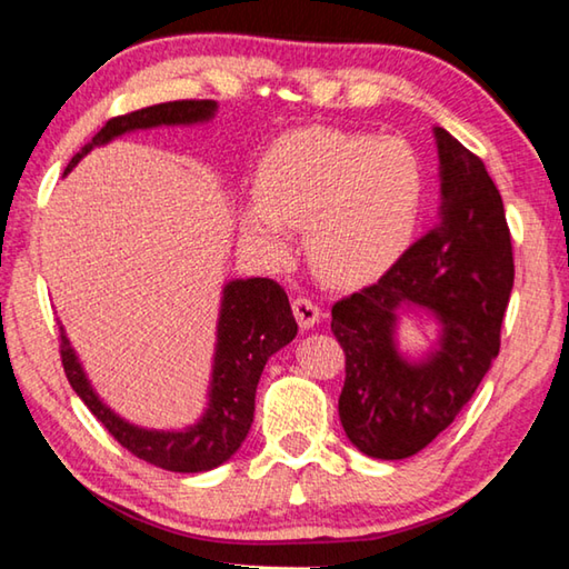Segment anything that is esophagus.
<instances>
[{
  "instance_id": "34e87169",
  "label": "esophagus",
  "mask_w": 569,
  "mask_h": 569,
  "mask_svg": "<svg viewBox=\"0 0 569 569\" xmlns=\"http://www.w3.org/2000/svg\"><path fill=\"white\" fill-rule=\"evenodd\" d=\"M293 316L301 329H311L313 323H319V316H321V308L316 306V301H311L308 296H296L293 298Z\"/></svg>"
}]
</instances>
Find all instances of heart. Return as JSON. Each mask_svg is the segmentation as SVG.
Instances as JSON below:
<instances>
[{"label":"heart","mask_w":569,"mask_h":569,"mask_svg":"<svg viewBox=\"0 0 569 569\" xmlns=\"http://www.w3.org/2000/svg\"><path fill=\"white\" fill-rule=\"evenodd\" d=\"M421 203L423 168L407 140L308 128L263 152L243 233L263 253L286 258L291 226H303L316 271L349 286L387 271L407 250Z\"/></svg>","instance_id":"b5f03b06"}]
</instances>
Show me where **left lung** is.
<instances>
[{
  "instance_id": "obj_1",
  "label": "left lung",
  "mask_w": 569,
  "mask_h": 569,
  "mask_svg": "<svg viewBox=\"0 0 569 569\" xmlns=\"http://www.w3.org/2000/svg\"><path fill=\"white\" fill-rule=\"evenodd\" d=\"M441 162L439 223L403 250L377 283L331 308L346 353L339 417L363 455L403 459L437 439L475 397L499 353L515 283L512 238L502 196L485 162L437 128ZM421 305L442 330L440 351L419 367L392 349L397 312Z\"/></svg>"
}]
</instances>
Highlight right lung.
<instances>
[{
  "mask_svg": "<svg viewBox=\"0 0 569 569\" xmlns=\"http://www.w3.org/2000/svg\"><path fill=\"white\" fill-rule=\"evenodd\" d=\"M213 112V100H176L118 114L102 124L100 132L70 160L67 170L74 168L92 148L104 146L122 132L158 128V124H190L208 120ZM296 331L298 323L288 296L271 278H248V281L228 283L223 306H220L210 407L206 417L186 431H148L114 417L90 389L62 326L60 359L77 397L134 457L168 471H208L223 465L243 445L250 423H253L256 387L263 366L271 359V353L293 341Z\"/></svg>",
  "mask_w": 569,
  "mask_h": 569,
  "instance_id": "1",
  "label": "right lung"
}]
</instances>
